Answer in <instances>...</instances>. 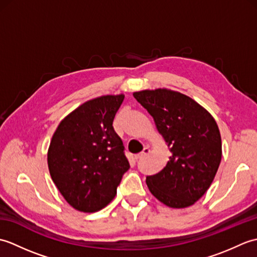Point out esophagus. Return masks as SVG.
I'll use <instances>...</instances> for the list:
<instances>
[{"label":"esophagus","mask_w":257,"mask_h":257,"mask_svg":"<svg viewBox=\"0 0 257 257\" xmlns=\"http://www.w3.org/2000/svg\"><path fill=\"white\" fill-rule=\"evenodd\" d=\"M149 152H150V149L148 147H145L144 150L136 156V159H143V158H145L147 155H149Z\"/></svg>","instance_id":"34e87169"}]
</instances>
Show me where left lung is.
Segmentation results:
<instances>
[{
    "label": "left lung",
    "mask_w": 257,
    "mask_h": 257,
    "mask_svg": "<svg viewBox=\"0 0 257 257\" xmlns=\"http://www.w3.org/2000/svg\"><path fill=\"white\" fill-rule=\"evenodd\" d=\"M154 118L171 151L166 167L146 179L150 192L174 209L194 204L210 188L222 158L221 135L211 113L181 92H134Z\"/></svg>",
    "instance_id": "8db88e82"
}]
</instances>
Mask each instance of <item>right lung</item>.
<instances>
[{
  "label": "right lung",
  "mask_w": 257,
  "mask_h": 257,
  "mask_svg": "<svg viewBox=\"0 0 257 257\" xmlns=\"http://www.w3.org/2000/svg\"><path fill=\"white\" fill-rule=\"evenodd\" d=\"M123 98L107 95L84 102L53 135L48 169L59 192L76 210L91 213L110 203L130 168L122 140L112 127Z\"/></svg>",
  "instance_id": "right-lung-1"
}]
</instances>
